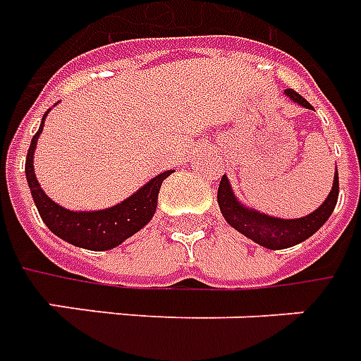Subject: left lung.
<instances>
[{
    "label": "left lung",
    "mask_w": 361,
    "mask_h": 361,
    "mask_svg": "<svg viewBox=\"0 0 361 361\" xmlns=\"http://www.w3.org/2000/svg\"><path fill=\"white\" fill-rule=\"evenodd\" d=\"M286 94L289 99L305 108H312L310 102L302 99L299 93H295L293 89H286ZM338 197V175L335 173L333 178V188L329 196L325 197V202L319 205L318 209L312 211L310 215L300 216V219H278V216L264 215L259 211L249 209L242 202H238V197L232 192L230 180L226 175H222L221 184H219V194L216 202L221 207L222 216L226 219L232 228L242 232L245 238L253 240L267 249H287L293 247L297 243L308 240L314 232H318L325 224V221L331 216Z\"/></svg>",
    "instance_id": "1"
}]
</instances>
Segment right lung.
Returning <instances> with one entry per match:
<instances>
[{
  "label": "right lung",
  "instance_id": "obj_1",
  "mask_svg": "<svg viewBox=\"0 0 361 361\" xmlns=\"http://www.w3.org/2000/svg\"><path fill=\"white\" fill-rule=\"evenodd\" d=\"M43 114L42 126L30 142L28 156H26V180L30 192L34 197L42 221L55 235L62 238L64 242L72 243L75 247L91 249V251H108L118 247L127 238L137 234L142 226L152 221V216L158 207V194L161 183L169 177L173 171H164L161 175L137 190L133 196L123 200L114 207L100 211H70L55 203L42 190L34 173V150H36L37 137L42 135L45 116Z\"/></svg>",
  "mask_w": 361,
  "mask_h": 361
}]
</instances>
